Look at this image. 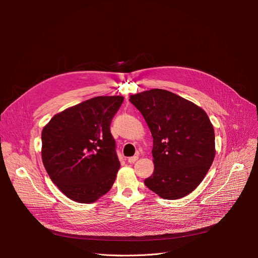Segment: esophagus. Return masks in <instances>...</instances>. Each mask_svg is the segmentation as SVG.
Instances as JSON below:
<instances>
[{
  "label": "esophagus",
  "instance_id": "esophagus-1",
  "mask_svg": "<svg viewBox=\"0 0 258 258\" xmlns=\"http://www.w3.org/2000/svg\"><path fill=\"white\" fill-rule=\"evenodd\" d=\"M138 159H139V157H138V156H134V157L128 158V159H127V161L130 162V163H135V162H136Z\"/></svg>",
  "mask_w": 258,
  "mask_h": 258
}]
</instances>
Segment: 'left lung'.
Listing matches in <instances>:
<instances>
[{
    "label": "left lung",
    "instance_id": "obj_1",
    "mask_svg": "<svg viewBox=\"0 0 258 258\" xmlns=\"http://www.w3.org/2000/svg\"><path fill=\"white\" fill-rule=\"evenodd\" d=\"M154 138L155 169L144 184L165 200L191 194L215 157L213 125L206 112L179 95L153 89L131 95Z\"/></svg>",
    "mask_w": 258,
    "mask_h": 258
}]
</instances>
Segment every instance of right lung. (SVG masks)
Returning a JSON list of instances; mask_svg holds the SVG:
<instances>
[{
	"label": "right lung",
	"mask_w": 258,
	"mask_h": 258,
	"mask_svg": "<svg viewBox=\"0 0 258 258\" xmlns=\"http://www.w3.org/2000/svg\"><path fill=\"white\" fill-rule=\"evenodd\" d=\"M122 96H98L54 115L42 132L43 164L72 201L90 204L112 188L120 162L110 125Z\"/></svg>",
	"instance_id": "obj_1"
}]
</instances>
